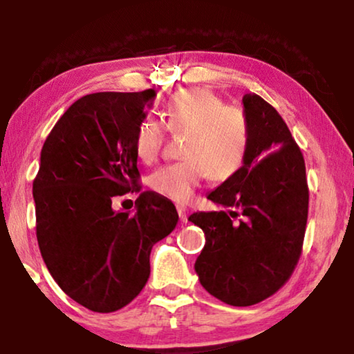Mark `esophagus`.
I'll list each match as a JSON object with an SVG mask.
<instances>
[{"instance_id":"1","label":"esophagus","mask_w":354,"mask_h":354,"mask_svg":"<svg viewBox=\"0 0 354 354\" xmlns=\"http://www.w3.org/2000/svg\"><path fill=\"white\" fill-rule=\"evenodd\" d=\"M177 212H178V217H180L182 222L188 221V211L185 209V207H177Z\"/></svg>"}]
</instances>
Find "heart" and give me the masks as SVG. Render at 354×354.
<instances>
[{
  "mask_svg": "<svg viewBox=\"0 0 354 354\" xmlns=\"http://www.w3.org/2000/svg\"><path fill=\"white\" fill-rule=\"evenodd\" d=\"M162 120L169 132L182 135L185 161L159 169L149 185L159 195L187 203L209 176L214 182L234 178L245 166L250 149V127L239 108L211 90L192 86L169 96L162 106ZM166 129L154 119H143L135 130L133 148L143 162L156 161Z\"/></svg>",
  "mask_w": 354,
  "mask_h": 354,
  "instance_id": "b5f03b06",
  "label": "heart"
}]
</instances>
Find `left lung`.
Returning <instances> with one entry per match:
<instances>
[{
  "instance_id": "1",
  "label": "left lung",
  "mask_w": 354,
  "mask_h": 354,
  "mask_svg": "<svg viewBox=\"0 0 354 354\" xmlns=\"http://www.w3.org/2000/svg\"><path fill=\"white\" fill-rule=\"evenodd\" d=\"M243 114L250 127L245 166L207 195L232 209L188 217L206 236L198 279L230 306H251L283 287L301 256L309 205L306 166L285 120L254 93L243 96Z\"/></svg>"
}]
</instances>
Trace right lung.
Masks as SVG:
<instances>
[{
	"label": "right lung",
	"instance_id": "add662e5",
	"mask_svg": "<svg viewBox=\"0 0 354 354\" xmlns=\"http://www.w3.org/2000/svg\"><path fill=\"white\" fill-rule=\"evenodd\" d=\"M154 96L153 88L82 96L41 148L38 246L62 292L90 311L127 306L148 282L153 245L177 225L176 206L154 192L140 193L135 214L113 209L114 196L140 192L133 138Z\"/></svg>",
	"mask_w": 354,
	"mask_h": 354
}]
</instances>
